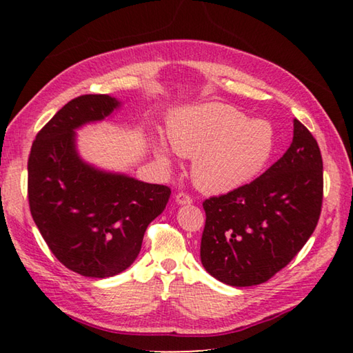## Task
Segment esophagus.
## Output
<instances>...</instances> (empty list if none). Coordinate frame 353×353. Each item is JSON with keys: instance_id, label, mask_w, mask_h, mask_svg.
Instances as JSON below:
<instances>
[{"instance_id": "obj_1", "label": "esophagus", "mask_w": 353, "mask_h": 353, "mask_svg": "<svg viewBox=\"0 0 353 353\" xmlns=\"http://www.w3.org/2000/svg\"><path fill=\"white\" fill-rule=\"evenodd\" d=\"M176 202L179 205H187V204H191L193 199H191L187 193H177L176 194Z\"/></svg>"}]
</instances>
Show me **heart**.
<instances>
[{"mask_svg":"<svg viewBox=\"0 0 353 353\" xmlns=\"http://www.w3.org/2000/svg\"><path fill=\"white\" fill-rule=\"evenodd\" d=\"M171 148L191 160V179L207 194L234 191L260 174L274 151V129L265 119H249L236 107L204 103L168 117ZM171 148L152 139L162 165L171 163Z\"/></svg>","mask_w":353,"mask_h":353,"instance_id":"heart-1","label":"heart"}]
</instances>
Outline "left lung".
<instances>
[{
	"label": "left lung",
	"mask_w": 353,
	"mask_h": 353,
	"mask_svg": "<svg viewBox=\"0 0 353 353\" xmlns=\"http://www.w3.org/2000/svg\"><path fill=\"white\" fill-rule=\"evenodd\" d=\"M322 191L318 141L294 119L292 143L283 157L250 183L204 201L202 266L230 286L270 280L312 236Z\"/></svg>",
	"instance_id": "left-lung-1"
}]
</instances>
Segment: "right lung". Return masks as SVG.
<instances>
[{"label":"right lung","instance_id":"add662e5","mask_svg":"<svg viewBox=\"0 0 353 353\" xmlns=\"http://www.w3.org/2000/svg\"><path fill=\"white\" fill-rule=\"evenodd\" d=\"M119 105L109 94L71 99L35 137L28 160L34 223L56 259L85 277L128 270L171 194L165 185L103 171L81 159L76 129L103 121Z\"/></svg>","mask_w":353,"mask_h":353}]
</instances>
